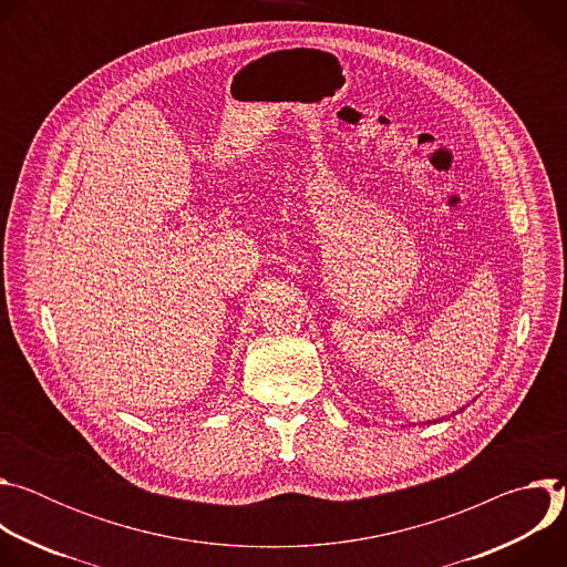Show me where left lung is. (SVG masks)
Here are the masks:
<instances>
[{"label":"left lung","instance_id":"left-lung-1","mask_svg":"<svg viewBox=\"0 0 567 567\" xmlns=\"http://www.w3.org/2000/svg\"><path fill=\"white\" fill-rule=\"evenodd\" d=\"M460 411H464V409H460ZM433 422H437V420H433ZM429 424V422H426Z\"/></svg>","mask_w":567,"mask_h":567}]
</instances>
